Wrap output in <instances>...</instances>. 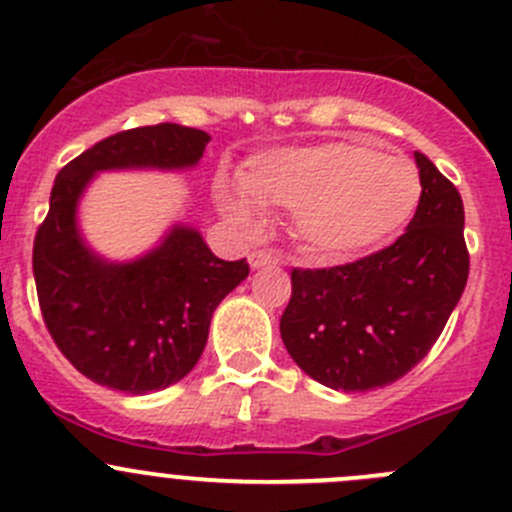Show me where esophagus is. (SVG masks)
Returning <instances> with one entry per match:
<instances>
[{"label": "esophagus", "instance_id": "obj_1", "mask_svg": "<svg viewBox=\"0 0 512 512\" xmlns=\"http://www.w3.org/2000/svg\"><path fill=\"white\" fill-rule=\"evenodd\" d=\"M249 263L254 268H261V266H268V263H278V254L271 249H258V251H251L249 256Z\"/></svg>", "mask_w": 512, "mask_h": 512}]
</instances>
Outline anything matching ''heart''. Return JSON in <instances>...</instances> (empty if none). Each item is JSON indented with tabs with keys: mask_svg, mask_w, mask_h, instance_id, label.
<instances>
[{
	"mask_svg": "<svg viewBox=\"0 0 512 512\" xmlns=\"http://www.w3.org/2000/svg\"><path fill=\"white\" fill-rule=\"evenodd\" d=\"M244 189H221V211L234 224L256 234V204L293 211L298 239L323 261L381 246L411 221L423 196L411 161L358 141L266 151L246 166Z\"/></svg>",
	"mask_w": 512,
	"mask_h": 512,
	"instance_id": "obj_1",
	"label": "heart"
}]
</instances>
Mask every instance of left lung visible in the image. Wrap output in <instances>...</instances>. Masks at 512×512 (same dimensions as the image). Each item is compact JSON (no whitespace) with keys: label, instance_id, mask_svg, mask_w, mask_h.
Returning <instances> with one entry per match:
<instances>
[{"label":"left lung","instance_id":"obj_1","mask_svg":"<svg viewBox=\"0 0 512 512\" xmlns=\"http://www.w3.org/2000/svg\"><path fill=\"white\" fill-rule=\"evenodd\" d=\"M423 196L396 244L331 268H293L281 316L286 351L313 381L346 393L383 388L421 363L470 271L458 189L416 151Z\"/></svg>","mask_w":512,"mask_h":512}]
</instances>
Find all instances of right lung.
<instances>
[{"mask_svg":"<svg viewBox=\"0 0 512 512\" xmlns=\"http://www.w3.org/2000/svg\"><path fill=\"white\" fill-rule=\"evenodd\" d=\"M209 139L179 124L139 126L106 136L57 174L34 236L39 308L64 358L99 386L141 396L181 381L204 351L216 306L249 276V263L221 261L191 226H174L144 258L106 263L79 236V196L96 171L194 166Z\"/></svg>","mask_w":512,"mask_h":512,"instance_id":"obj_1","label":"right lung"}]
</instances>
